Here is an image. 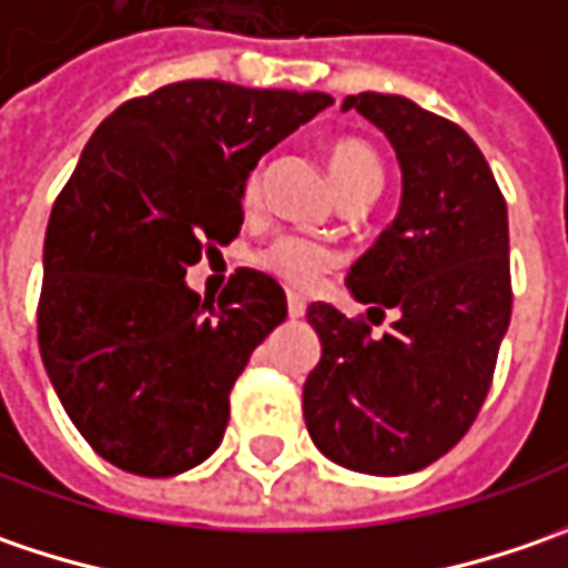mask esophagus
Here are the masks:
<instances>
[{"label":"esophagus","mask_w":568,"mask_h":568,"mask_svg":"<svg viewBox=\"0 0 568 568\" xmlns=\"http://www.w3.org/2000/svg\"><path fill=\"white\" fill-rule=\"evenodd\" d=\"M305 308H308V305H305V298H302V295H288V317H302Z\"/></svg>","instance_id":"34e87169"}]
</instances>
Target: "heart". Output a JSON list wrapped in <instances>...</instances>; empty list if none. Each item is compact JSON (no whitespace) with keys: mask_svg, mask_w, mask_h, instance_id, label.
Segmentation results:
<instances>
[{"mask_svg":"<svg viewBox=\"0 0 568 568\" xmlns=\"http://www.w3.org/2000/svg\"><path fill=\"white\" fill-rule=\"evenodd\" d=\"M327 168H331L333 184H336L343 200H372L382 186V159L365 139L343 136L331 142ZM260 184H263V174H260V168H254L241 186L244 206L257 203ZM254 260H257V266H263L266 273H273L276 280H283L292 288H311L324 273H331L336 266V254L331 247L298 235H283L270 241L263 251H257Z\"/></svg>","mask_w":568,"mask_h":568,"instance_id":"1","label":"heart"}]
</instances>
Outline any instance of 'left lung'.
Returning a JSON list of instances; mask_svg holds the SVG:
<instances>
[{
	"instance_id": "8db88e82",
	"label": "left lung",
	"mask_w": 568,
	"mask_h": 568,
	"mask_svg": "<svg viewBox=\"0 0 568 568\" xmlns=\"http://www.w3.org/2000/svg\"><path fill=\"white\" fill-rule=\"evenodd\" d=\"M343 111L372 120L400 161V212L346 276L362 305L397 321L375 336L362 317L311 305L321 362L305 382V423L336 464L400 477L448 455L489 394L511 317L508 212L457 123L378 91L349 94Z\"/></svg>"
}]
</instances>
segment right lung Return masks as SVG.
Wrapping results in <instances>:
<instances>
[{"mask_svg": "<svg viewBox=\"0 0 568 568\" xmlns=\"http://www.w3.org/2000/svg\"><path fill=\"white\" fill-rule=\"evenodd\" d=\"M331 104L193 79L120 104L88 139L43 237L38 343L62 409L113 467L174 477L219 448L285 292L241 266L203 302L186 266L235 241L244 178Z\"/></svg>", "mask_w": 568, "mask_h": 568, "instance_id": "add662e5", "label": "right lung"}]
</instances>
